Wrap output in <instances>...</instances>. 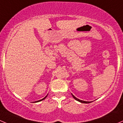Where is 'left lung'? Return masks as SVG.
<instances>
[{"mask_svg": "<svg viewBox=\"0 0 123 123\" xmlns=\"http://www.w3.org/2000/svg\"><path fill=\"white\" fill-rule=\"evenodd\" d=\"M71 95H72V96H73V98H74V99L78 101V102H80V103H90V102H85V101L81 100H79V99H78V98H76V97H75L74 96H73V95L72 94H71Z\"/></svg>", "mask_w": 123, "mask_h": 123, "instance_id": "obj_1", "label": "left lung"}]
</instances>
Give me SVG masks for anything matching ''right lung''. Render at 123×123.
Masks as SVG:
<instances>
[{
    "label": "right lung",
    "mask_w": 123,
    "mask_h": 123,
    "mask_svg": "<svg viewBox=\"0 0 123 123\" xmlns=\"http://www.w3.org/2000/svg\"><path fill=\"white\" fill-rule=\"evenodd\" d=\"M47 96H46V97H44V98H43V99L40 100H38V101H37V102H40V101H42V100H44V99H45V98H46V97H47Z\"/></svg>",
    "instance_id": "obj_1"
}]
</instances>
